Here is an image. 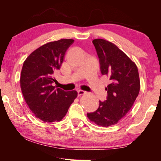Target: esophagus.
Segmentation results:
<instances>
[{
    "instance_id": "esophagus-1",
    "label": "esophagus",
    "mask_w": 161,
    "mask_h": 161,
    "mask_svg": "<svg viewBox=\"0 0 161 161\" xmlns=\"http://www.w3.org/2000/svg\"><path fill=\"white\" fill-rule=\"evenodd\" d=\"M86 93V91H82V90H78V96H83V95H84Z\"/></svg>"
}]
</instances>
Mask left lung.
<instances>
[{"mask_svg": "<svg viewBox=\"0 0 161 161\" xmlns=\"http://www.w3.org/2000/svg\"><path fill=\"white\" fill-rule=\"evenodd\" d=\"M92 42L102 75H107L110 83L105 88L107 99L100 101L98 108L87 116L99 126L108 127L117 124L132 108L140 91V78L136 63L114 43L101 38Z\"/></svg>", "mask_w": 161, "mask_h": 161, "instance_id": "8db88e82", "label": "left lung"}]
</instances>
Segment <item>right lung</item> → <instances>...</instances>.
Here are the masks:
<instances>
[{
	"mask_svg": "<svg viewBox=\"0 0 161 161\" xmlns=\"http://www.w3.org/2000/svg\"><path fill=\"white\" fill-rule=\"evenodd\" d=\"M74 40L49 42L29 55L20 73V88L25 101L36 118L44 122L60 121L77 98L75 91L56 88L53 74L59 70L65 51Z\"/></svg>",
	"mask_w": 161,
	"mask_h": 161,
	"instance_id": "right-lung-1",
	"label": "right lung"
}]
</instances>
